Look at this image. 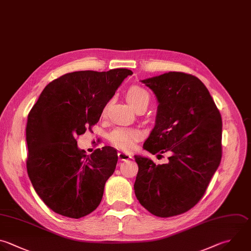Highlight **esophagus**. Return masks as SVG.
<instances>
[{
  "instance_id": "1",
  "label": "esophagus",
  "mask_w": 251,
  "mask_h": 251,
  "mask_svg": "<svg viewBox=\"0 0 251 251\" xmlns=\"http://www.w3.org/2000/svg\"><path fill=\"white\" fill-rule=\"evenodd\" d=\"M118 156H119V159L122 160V161H126V160L131 159V155L128 154V153H126V152H119Z\"/></svg>"
}]
</instances>
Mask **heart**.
<instances>
[{
  "label": "heart",
  "mask_w": 251,
  "mask_h": 251,
  "mask_svg": "<svg viewBox=\"0 0 251 251\" xmlns=\"http://www.w3.org/2000/svg\"><path fill=\"white\" fill-rule=\"evenodd\" d=\"M127 102L137 111L141 108H147L150 102V95L141 86H131L126 92ZM106 109L104 110V114ZM141 134L138 129L125 126H117L109 133L110 142L119 149L125 151L132 150L138 142Z\"/></svg>",
  "instance_id": "1"
}]
</instances>
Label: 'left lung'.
<instances>
[{
  "label": "left lung",
  "instance_id": "obj_1",
  "mask_svg": "<svg viewBox=\"0 0 251 251\" xmlns=\"http://www.w3.org/2000/svg\"><path fill=\"white\" fill-rule=\"evenodd\" d=\"M158 101L155 126L143 149L167 164L134 155V192L155 216L168 218L191 209L203 196L222 158V119L208 89L194 75L169 72L141 80Z\"/></svg>",
  "mask_w": 251,
  "mask_h": 251
}]
</instances>
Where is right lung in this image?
<instances>
[{
  "label": "right lung",
  "instance_id": "1",
  "mask_svg": "<svg viewBox=\"0 0 251 251\" xmlns=\"http://www.w3.org/2000/svg\"><path fill=\"white\" fill-rule=\"evenodd\" d=\"M131 75L127 69L67 74L44 88L28 114V176L54 212L79 219L99 206L117 166V151L104 146L85 155L75 138L98 123L107 103Z\"/></svg>",
  "mask_w": 251,
  "mask_h": 251
}]
</instances>
